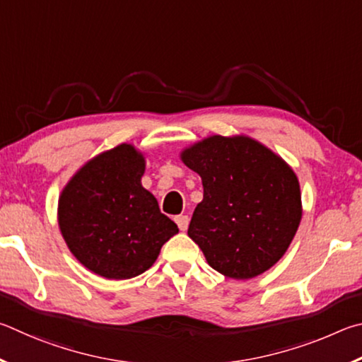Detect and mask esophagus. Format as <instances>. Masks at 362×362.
<instances>
[{
  "mask_svg": "<svg viewBox=\"0 0 362 362\" xmlns=\"http://www.w3.org/2000/svg\"><path fill=\"white\" fill-rule=\"evenodd\" d=\"M186 227H187V224H182V223H180V229H181V230H186Z\"/></svg>",
  "mask_w": 362,
  "mask_h": 362,
  "instance_id": "34e87169",
  "label": "esophagus"
}]
</instances>
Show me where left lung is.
<instances>
[{
    "instance_id": "1",
    "label": "left lung",
    "mask_w": 362,
    "mask_h": 362,
    "mask_svg": "<svg viewBox=\"0 0 362 362\" xmlns=\"http://www.w3.org/2000/svg\"><path fill=\"white\" fill-rule=\"evenodd\" d=\"M144 170V154L122 143L87 160L63 187L57 210L62 237L95 275H141L180 232L143 187Z\"/></svg>"
}]
</instances>
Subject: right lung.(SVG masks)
Returning a JSON list of instances; mask_svg holds the SVG:
<instances>
[{"mask_svg": "<svg viewBox=\"0 0 362 362\" xmlns=\"http://www.w3.org/2000/svg\"><path fill=\"white\" fill-rule=\"evenodd\" d=\"M181 160L204 185L187 235L206 262L233 280H250L274 267L302 219L293 168L246 136H208L182 149Z\"/></svg>", "mask_w": 362, "mask_h": 362, "instance_id": "1", "label": "right lung"}]
</instances>
